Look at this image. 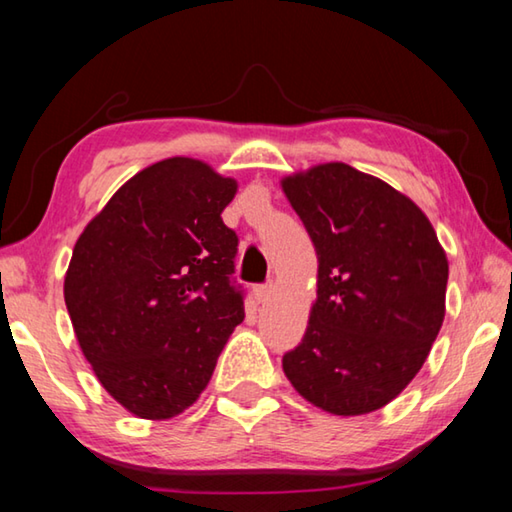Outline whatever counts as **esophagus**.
I'll list each match as a JSON object with an SVG mask.
<instances>
[{"label":"esophagus","instance_id":"34e87169","mask_svg":"<svg viewBox=\"0 0 512 512\" xmlns=\"http://www.w3.org/2000/svg\"><path fill=\"white\" fill-rule=\"evenodd\" d=\"M253 296L257 302H264L268 296H271V284H255Z\"/></svg>","mask_w":512,"mask_h":512}]
</instances>
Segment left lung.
<instances>
[{"label":"left lung","instance_id":"8db88e82","mask_svg":"<svg viewBox=\"0 0 512 512\" xmlns=\"http://www.w3.org/2000/svg\"><path fill=\"white\" fill-rule=\"evenodd\" d=\"M282 189L318 255V298L284 375L323 411H377L418 375L443 325L445 250L411 198L350 164H318Z\"/></svg>","mask_w":512,"mask_h":512}]
</instances>
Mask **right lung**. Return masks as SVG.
<instances>
[{"instance_id": "add662e5", "label": "right lung", "mask_w": 512, "mask_h": 512, "mask_svg": "<svg viewBox=\"0 0 512 512\" xmlns=\"http://www.w3.org/2000/svg\"><path fill=\"white\" fill-rule=\"evenodd\" d=\"M237 183L192 158L135 173L83 230L65 275L76 339L101 386L146 420L192 406L241 320Z\"/></svg>"}]
</instances>
